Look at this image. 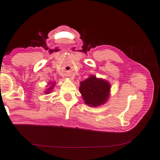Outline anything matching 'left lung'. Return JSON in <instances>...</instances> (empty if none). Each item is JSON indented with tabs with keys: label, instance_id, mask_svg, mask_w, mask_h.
<instances>
[{
	"label": "left lung",
	"instance_id": "obj_1",
	"mask_svg": "<svg viewBox=\"0 0 160 160\" xmlns=\"http://www.w3.org/2000/svg\"><path fill=\"white\" fill-rule=\"evenodd\" d=\"M110 84L106 80L92 75L82 81L79 88L83 99L89 106L97 107L103 104L109 97Z\"/></svg>",
	"mask_w": 160,
	"mask_h": 160
}]
</instances>
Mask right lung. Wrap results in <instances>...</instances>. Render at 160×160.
Masks as SVG:
<instances>
[{
	"instance_id": "right-lung-1",
	"label": "right lung",
	"mask_w": 160,
	"mask_h": 160,
	"mask_svg": "<svg viewBox=\"0 0 160 160\" xmlns=\"http://www.w3.org/2000/svg\"><path fill=\"white\" fill-rule=\"evenodd\" d=\"M54 83H53V85H54ZM52 88H53V85H52V87H50V88H49V89L47 90V91L45 92L46 94H48V93H50V92H51V90L52 89Z\"/></svg>"
}]
</instances>
